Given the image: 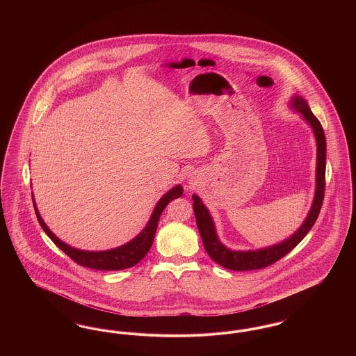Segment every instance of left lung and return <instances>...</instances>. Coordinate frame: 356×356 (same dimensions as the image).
<instances>
[{
  "instance_id": "left-lung-1",
  "label": "left lung",
  "mask_w": 356,
  "mask_h": 356,
  "mask_svg": "<svg viewBox=\"0 0 356 356\" xmlns=\"http://www.w3.org/2000/svg\"><path fill=\"white\" fill-rule=\"evenodd\" d=\"M292 106L299 111L303 118H305L309 125L314 129V134L316 137V144H318V157H316V192H315V199L311 207V211L307 216L303 225L292 235L288 237L287 240L272 245L268 248L257 250V251H231L227 247H224L218 238L216 231H215V224L212 221V218L205 208V205L202 203V200L193 195V212L196 218V224L199 228V232L202 235L204 248L209 257L220 264L221 267L227 270H234V271H251V270H260L264 267H268L273 264L275 261L280 260L283 256H286L288 252H291L303 238L305 235L309 232L312 225L319 216L321 208H322L323 199H324V189H325V136L323 131L321 121L314 116L311 112L309 106L307 102L296 96L292 99Z\"/></svg>"
}]
</instances>
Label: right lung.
<instances>
[{
    "label": "right lung",
    "mask_w": 356,
    "mask_h": 356,
    "mask_svg": "<svg viewBox=\"0 0 356 356\" xmlns=\"http://www.w3.org/2000/svg\"><path fill=\"white\" fill-rule=\"evenodd\" d=\"M183 195V186H176L172 188L170 192H167L160 200L157 205L153 209L152 216L148 221V224L145 225V228L141 231L140 235L121 245L119 248L115 250H108V251H100V252H89V251H81V250H76L73 247H69L68 244L63 243L58 237L54 236L49 231V228L47 227V224L41 219L37 207L34 203V211L37 215V220L40 222V225L42 227V229L45 231V234L51 237V241L69 257L76 261L77 264L86 267V268H92V270H100V271H119V270H125V268H131L136 266L145 254H148V251L152 247L153 238L154 234L157 229V224L160 220V216L164 211V208L168 205L170 202L180 197Z\"/></svg>",
    "instance_id": "right-lung-1"
}]
</instances>
